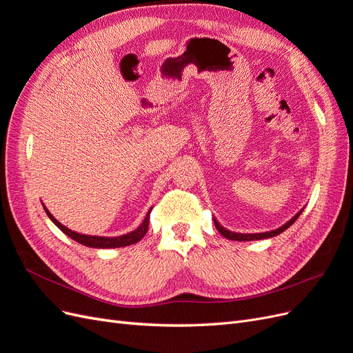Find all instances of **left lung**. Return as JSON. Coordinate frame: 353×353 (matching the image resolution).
Instances as JSON below:
<instances>
[{"instance_id": "1", "label": "left lung", "mask_w": 353, "mask_h": 353, "mask_svg": "<svg viewBox=\"0 0 353 353\" xmlns=\"http://www.w3.org/2000/svg\"><path fill=\"white\" fill-rule=\"evenodd\" d=\"M301 213H302V210L299 212V213H296V215L288 221L287 223H284L283 227H280L279 230H274V231H270V232H259V234H240V232H232V231H228V230H225L223 227H221L219 225V222L216 221V219H213V223H215V227H216V230L222 234L223 237L225 239H228V240H236V241H250V240H262V239H270V237H275V236H279V234H281L283 231H285L288 227L292 225V223L301 216Z\"/></svg>"}]
</instances>
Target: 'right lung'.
Here are the masks:
<instances>
[{
    "label": "right lung",
    "instance_id": "obj_1",
    "mask_svg": "<svg viewBox=\"0 0 353 353\" xmlns=\"http://www.w3.org/2000/svg\"><path fill=\"white\" fill-rule=\"evenodd\" d=\"M48 218L56 223V225L66 234V236H69L70 239H73L74 241H78L83 245H88V248H97V249H112V248H125V245H130V244H135L140 241L145 234H147V230H148V222H150V212L152 209L147 212L145 215V219L143 221V223L140 227H138L135 231L132 232H128L125 234V236H121V237H94V236H85V234H79V232H74L69 228H66L65 225H61V223L51 215V213L48 212L47 208H44Z\"/></svg>",
    "mask_w": 353,
    "mask_h": 353
}]
</instances>
